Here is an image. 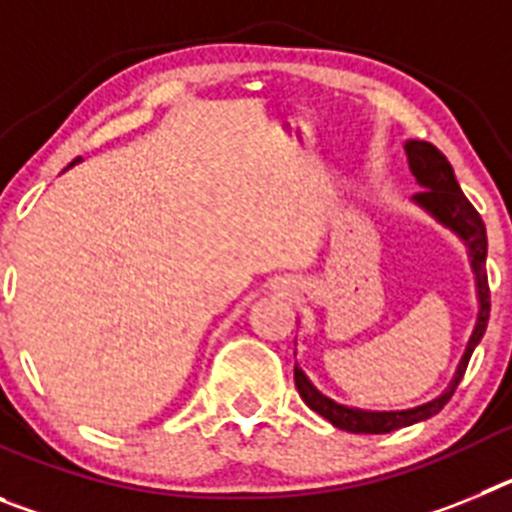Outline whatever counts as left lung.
Masks as SVG:
<instances>
[{"instance_id":"8db88e82","label":"left lung","mask_w":512,"mask_h":512,"mask_svg":"<svg viewBox=\"0 0 512 512\" xmlns=\"http://www.w3.org/2000/svg\"><path fill=\"white\" fill-rule=\"evenodd\" d=\"M405 151H408V164L413 176L418 179L420 189L413 197L415 205L423 207L425 212H431L438 223H443L446 228L454 230L461 241L467 243L469 259H472L474 279H477V297H479V312H477V325L472 330V338L467 343V351L461 356L459 366H456V374L451 379V384L443 390V395H438L436 400L418 405L413 410H397V413H372V410H359V408H346V405H338L330 397H325L323 392H318L312 387L310 379L305 377L300 366H295V384L300 397L305 400V405L310 410H315L318 415H323L328 423H333L336 428L348 433H390L397 428H405V425H413L418 420L431 418L438 410L451 400L454 390L459 387L461 377L467 372V364L472 359L474 348L482 341L487 330V320H490V284H487V230L479 212L474 210L472 202L464 197L459 182H456L454 169H451L449 158L443 156L433 143H425V140H408L405 143Z\"/></svg>"}]
</instances>
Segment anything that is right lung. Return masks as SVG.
Returning <instances> with one entry per match:
<instances>
[{
  "label": "right lung",
  "instance_id": "right-lung-1",
  "mask_svg": "<svg viewBox=\"0 0 512 512\" xmlns=\"http://www.w3.org/2000/svg\"><path fill=\"white\" fill-rule=\"evenodd\" d=\"M76 161H81V158H76ZM76 161H74V164H76ZM74 164H71V166H74Z\"/></svg>",
  "mask_w": 512,
  "mask_h": 512
}]
</instances>
